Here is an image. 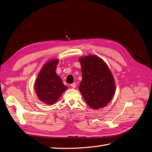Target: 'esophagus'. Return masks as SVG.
<instances>
[{
    "label": "esophagus",
    "instance_id": "obj_1",
    "mask_svg": "<svg viewBox=\"0 0 152 152\" xmlns=\"http://www.w3.org/2000/svg\"><path fill=\"white\" fill-rule=\"evenodd\" d=\"M76 84L75 83H73L71 84V86L72 88H75L76 87Z\"/></svg>",
    "mask_w": 152,
    "mask_h": 152
}]
</instances>
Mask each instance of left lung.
Here are the masks:
<instances>
[{
  "label": "left lung",
  "instance_id": "left-lung-1",
  "mask_svg": "<svg viewBox=\"0 0 152 152\" xmlns=\"http://www.w3.org/2000/svg\"><path fill=\"white\" fill-rule=\"evenodd\" d=\"M82 80L79 90L86 102L92 109L105 107L112 100L115 92L113 76L107 64L96 55L79 58Z\"/></svg>",
  "mask_w": 152,
  "mask_h": 152
}]
</instances>
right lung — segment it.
<instances>
[{"label": "right lung", "mask_w": 152, "mask_h": 152, "mask_svg": "<svg viewBox=\"0 0 152 152\" xmlns=\"http://www.w3.org/2000/svg\"><path fill=\"white\" fill-rule=\"evenodd\" d=\"M58 63V59H52L46 62L39 73L34 85L38 99L48 105L57 102L67 89L55 72Z\"/></svg>", "instance_id": "obj_1"}]
</instances>
